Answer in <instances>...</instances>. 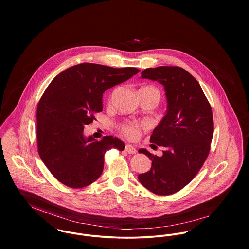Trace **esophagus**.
I'll return each instance as SVG.
<instances>
[{"label": "esophagus", "instance_id": "34e87169", "mask_svg": "<svg viewBox=\"0 0 249 249\" xmlns=\"http://www.w3.org/2000/svg\"><path fill=\"white\" fill-rule=\"evenodd\" d=\"M125 151L128 154H135L136 153V148L131 144H126L125 145Z\"/></svg>", "mask_w": 249, "mask_h": 249}]
</instances>
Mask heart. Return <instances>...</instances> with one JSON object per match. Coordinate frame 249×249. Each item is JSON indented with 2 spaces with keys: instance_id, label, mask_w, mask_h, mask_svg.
Listing matches in <instances>:
<instances>
[{
  "instance_id": "obj_1",
  "label": "heart",
  "mask_w": 249,
  "mask_h": 249,
  "mask_svg": "<svg viewBox=\"0 0 249 249\" xmlns=\"http://www.w3.org/2000/svg\"><path fill=\"white\" fill-rule=\"evenodd\" d=\"M140 92H148L153 94L157 100L159 101L160 99V92L158 89H156L153 86H145L140 89ZM144 127L142 124H138V123H125L120 125L119 130L123 136L129 140H136L141 133V129Z\"/></svg>"
}]
</instances>
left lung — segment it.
Here are the masks:
<instances>
[{"label": "left lung", "mask_w": 249, "mask_h": 249, "mask_svg": "<svg viewBox=\"0 0 249 249\" xmlns=\"http://www.w3.org/2000/svg\"><path fill=\"white\" fill-rule=\"evenodd\" d=\"M141 74L164 85L168 110L150 136V142L165 148L163 155L140 149L152 164L138 179L155 195H173L193 180L209 155L212 108L197 80L183 68L160 66L147 68Z\"/></svg>", "instance_id": "obj_1"}]
</instances>
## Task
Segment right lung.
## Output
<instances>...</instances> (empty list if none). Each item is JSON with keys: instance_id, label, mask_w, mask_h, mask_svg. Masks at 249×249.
Returning <instances> with one entry per match:
<instances>
[{"instance_id": "1", "label": "right lung", "mask_w": 249, "mask_h": 249, "mask_svg": "<svg viewBox=\"0 0 249 249\" xmlns=\"http://www.w3.org/2000/svg\"><path fill=\"white\" fill-rule=\"evenodd\" d=\"M140 71L81 63L57 74L37 106L38 153L51 174L70 188H83L101 177L105 154L125 144L113 136L96 141L83 136L84 125L103 111V94Z\"/></svg>"}]
</instances>
